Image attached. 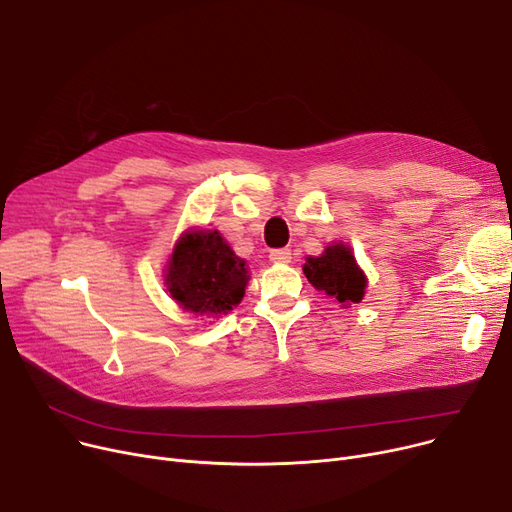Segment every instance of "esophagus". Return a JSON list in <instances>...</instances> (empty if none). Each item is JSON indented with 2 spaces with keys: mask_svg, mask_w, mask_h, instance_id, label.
I'll use <instances>...</instances> for the list:
<instances>
[{
  "mask_svg": "<svg viewBox=\"0 0 512 512\" xmlns=\"http://www.w3.org/2000/svg\"><path fill=\"white\" fill-rule=\"evenodd\" d=\"M270 259H272L274 263H288V261L292 259V253H290V249H274V251L270 253Z\"/></svg>",
  "mask_w": 512,
  "mask_h": 512,
  "instance_id": "34e87169",
  "label": "esophagus"
}]
</instances>
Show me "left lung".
Instances as JSON below:
<instances>
[{"label":"left lung","mask_w":512,"mask_h":512,"mask_svg":"<svg viewBox=\"0 0 512 512\" xmlns=\"http://www.w3.org/2000/svg\"><path fill=\"white\" fill-rule=\"evenodd\" d=\"M303 272L307 280L338 303H359L365 294V276L357 267L351 249L332 245L321 257H309Z\"/></svg>","instance_id":"left-lung-1"}]
</instances>
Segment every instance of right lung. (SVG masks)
<instances>
[{"instance_id": "obj_1", "label": "right lung", "mask_w": 512, "mask_h": 512, "mask_svg": "<svg viewBox=\"0 0 512 512\" xmlns=\"http://www.w3.org/2000/svg\"><path fill=\"white\" fill-rule=\"evenodd\" d=\"M247 265L218 230L184 234L172 253L166 284L172 299L197 315H220L245 297Z\"/></svg>"}]
</instances>
